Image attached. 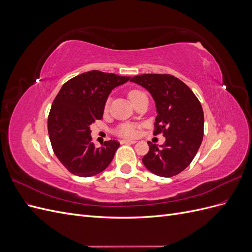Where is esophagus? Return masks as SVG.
<instances>
[{"mask_svg":"<svg viewBox=\"0 0 252 252\" xmlns=\"http://www.w3.org/2000/svg\"><path fill=\"white\" fill-rule=\"evenodd\" d=\"M136 141L134 140H122L121 144H135Z\"/></svg>","mask_w":252,"mask_h":252,"instance_id":"34e87169","label":"esophagus"}]
</instances>
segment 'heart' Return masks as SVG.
<instances>
[{"instance_id": "heart-1", "label": "heart", "mask_w": 252, "mask_h": 252, "mask_svg": "<svg viewBox=\"0 0 252 252\" xmlns=\"http://www.w3.org/2000/svg\"><path fill=\"white\" fill-rule=\"evenodd\" d=\"M142 94L143 93H141L139 90H131L128 95H129V98H130V101L132 102L135 97H138ZM107 107H108V103L106 104V108ZM116 133L119 136H123V138H133V136H135L136 133H138V131H136L135 126L131 124H123V125H120L116 129Z\"/></svg>"}]
</instances>
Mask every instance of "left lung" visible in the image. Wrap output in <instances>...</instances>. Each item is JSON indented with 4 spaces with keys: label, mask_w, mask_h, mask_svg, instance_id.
Wrapping results in <instances>:
<instances>
[{
    "label": "left lung",
    "mask_w": 252,
    "mask_h": 252,
    "mask_svg": "<svg viewBox=\"0 0 252 252\" xmlns=\"http://www.w3.org/2000/svg\"><path fill=\"white\" fill-rule=\"evenodd\" d=\"M131 82L147 89L156 102L158 116L154 134L163 133L165 143L148 142L142 162L158 177L170 178L192 162L203 141L204 112L200 101L185 83L171 74H140Z\"/></svg>",
    "instance_id": "left-lung-1"
}]
</instances>
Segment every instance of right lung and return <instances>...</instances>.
I'll return each instance as SVG.
<instances>
[{
	"instance_id": "1",
	"label": "right lung",
	"mask_w": 252,
	"mask_h": 252,
	"mask_svg": "<svg viewBox=\"0 0 252 252\" xmlns=\"http://www.w3.org/2000/svg\"><path fill=\"white\" fill-rule=\"evenodd\" d=\"M130 77L91 70L67 81L51 105L48 133L59 161L74 175L93 177L107 168L120 146L116 140L95 147L90 125L103 118L111 90Z\"/></svg>"
}]
</instances>
